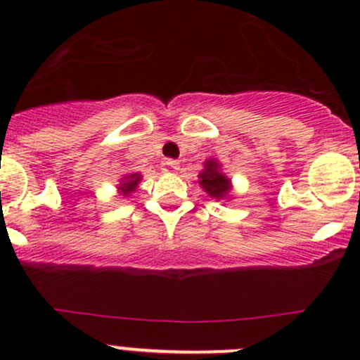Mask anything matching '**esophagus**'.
Here are the masks:
<instances>
[{
    "label": "esophagus",
    "mask_w": 360,
    "mask_h": 360,
    "mask_svg": "<svg viewBox=\"0 0 360 360\" xmlns=\"http://www.w3.org/2000/svg\"><path fill=\"white\" fill-rule=\"evenodd\" d=\"M165 165L170 167V169H174V170L179 169V162H177V160H167Z\"/></svg>",
    "instance_id": "34e87169"
}]
</instances>
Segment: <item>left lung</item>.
I'll return each instance as SVG.
<instances>
[{
  "instance_id": "left-lung-1",
  "label": "left lung",
  "mask_w": 360,
  "mask_h": 360,
  "mask_svg": "<svg viewBox=\"0 0 360 360\" xmlns=\"http://www.w3.org/2000/svg\"><path fill=\"white\" fill-rule=\"evenodd\" d=\"M198 179H200V186L205 190V193L216 200H223L224 197L230 195L231 181L221 172V165L216 160H207L203 163V170L198 174Z\"/></svg>"
}]
</instances>
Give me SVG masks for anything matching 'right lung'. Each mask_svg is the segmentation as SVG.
<instances>
[{"mask_svg": "<svg viewBox=\"0 0 360 360\" xmlns=\"http://www.w3.org/2000/svg\"><path fill=\"white\" fill-rule=\"evenodd\" d=\"M141 179H143V177H141V174H130V176H125L122 179V184H120V188H118L120 193H122L123 197H129V193H132V191L136 190Z\"/></svg>", "mask_w": 360, "mask_h": 360, "instance_id": "1", "label": "right lung"}]
</instances>
